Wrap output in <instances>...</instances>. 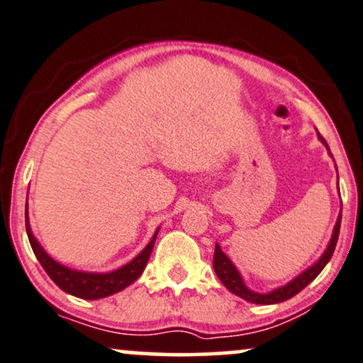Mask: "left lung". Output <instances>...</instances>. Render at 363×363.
<instances>
[{"mask_svg": "<svg viewBox=\"0 0 363 363\" xmlns=\"http://www.w3.org/2000/svg\"><path fill=\"white\" fill-rule=\"evenodd\" d=\"M317 134H318V139H320V141L327 146V143L323 141L320 133H317ZM327 149H328V146H327ZM340 220H342V212L339 214V219H337V222H335L332 239L327 245L325 252L322 254V257L318 259L317 262L312 265V267L303 270L301 275H297L296 279L291 280V282L286 284V286L274 289L272 292L259 294V292H254V291H250V289H247V286L244 284L242 277H240L239 270L235 269V265L232 264V260L227 257L224 252H222L219 244H216V252H214V270H216L217 277H219L220 282L224 284V286L229 289L232 294H235L238 297L244 298V301H247V302H252V303H262V306H270V303H279V302L287 301V298H292L294 296H297V294L301 292L302 289H306L308 284H311L312 280L322 272V269L325 267L328 260L332 259V254H333V250H335L337 240H339Z\"/></svg>", "mask_w": 363, "mask_h": 363, "instance_id": "obj_1", "label": "left lung"}]
</instances>
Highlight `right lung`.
Here are the masks:
<instances>
[{
	"mask_svg": "<svg viewBox=\"0 0 363 363\" xmlns=\"http://www.w3.org/2000/svg\"><path fill=\"white\" fill-rule=\"evenodd\" d=\"M26 232L28 239H30L31 249L35 252L36 259L40 260L43 269L46 270V274L50 275L52 282L56 284L61 291L66 294H71V296L86 298V301H96V298H103L108 296H113L116 292H121L123 289L131 286L134 280L139 279V275L144 272L146 269V264L149 260V255L152 252L154 242H156L157 232H154L151 242H149L146 247L143 249V252L136 255L131 262L123 265V267L118 270H113V272L108 274H93V272H79V270L67 269L60 262H56L55 259H51L50 255L46 254V250L41 247V244L38 242L35 235H33L31 227H30V219H28V202H26Z\"/></svg>",
	"mask_w": 363,
	"mask_h": 363,
	"instance_id": "obj_1",
	"label": "right lung"
}]
</instances>
